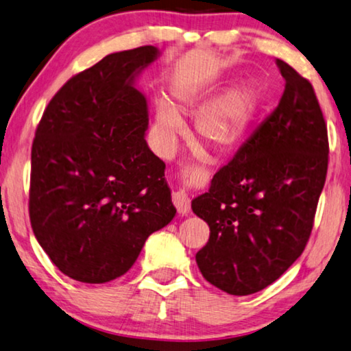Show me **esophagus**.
Masks as SVG:
<instances>
[{"instance_id": "obj_1", "label": "esophagus", "mask_w": 351, "mask_h": 351, "mask_svg": "<svg viewBox=\"0 0 351 351\" xmlns=\"http://www.w3.org/2000/svg\"><path fill=\"white\" fill-rule=\"evenodd\" d=\"M172 202H174L176 209L180 215H186V213L190 212V199H188V195L185 193V190L172 193Z\"/></svg>"}]
</instances>
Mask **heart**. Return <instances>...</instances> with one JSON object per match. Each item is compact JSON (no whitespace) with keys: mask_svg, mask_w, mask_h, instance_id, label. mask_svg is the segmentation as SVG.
<instances>
[{"mask_svg":"<svg viewBox=\"0 0 351 351\" xmlns=\"http://www.w3.org/2000/svg\"><path fill=\"white\" fill-rule=\"evenodd\" d=\"M177 108L182 112H196L209 99V90L193 88L176 91ZM260 93L253 84H243L210 101L196 114V136L217 152H226L245 138L258 109ZM182 130L179 112L167 101H158L154 115V136L158 149L167 154L174 149Z\"/></svg>","mask_w":351,"mask_h":351,"instance_id":"heart-1","label":"heart"}]
</instances>
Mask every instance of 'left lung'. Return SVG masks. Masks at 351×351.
<instances>
[{
	"label": "left lung",
	"instance_id": "8db88e82",
	"mask_svg": "<svg viewBox=\"0 0 351 351\" xmlns=\"http://www.w3.org/2000/svg\"><path fill=\"white\" fill-rule=\"evenodd\" d=\"M278 106L213 176L191 209L210 228L196 253L213 287L234 296L261 291L301 256L328 172V128L308 79L277 60Z\"/></svg>",
	"mask_w": 351,
	"mask_h": 351
}]
</instances>
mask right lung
Masks as SVG:
<instances>
[{
  "label": "right lung",
  "mask_w": 351,
  "mask_h": 351,
  "mask_svg": "<svg viewBox=\"0 0 351 351\" xmlns=\"http://www.w3.org/2000/svg\"><path fill=\"white\" fill-rule=\"evenodd\" d=\"M156 57L158 49L142 45L73 75L36 128L29 221L39 245L74 280L123 276L147 237L176 215L166 165L144 139L145 96L133 87Z\"/></svg>",
  "instance_id": "obj_1"
}]
</instances>
